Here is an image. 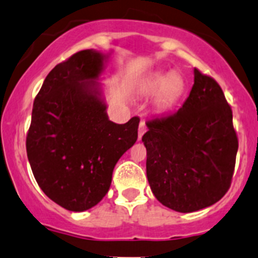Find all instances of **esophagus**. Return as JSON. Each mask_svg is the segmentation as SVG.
Returning <instances> with one entry per match:
<instances>
[{"label":"esophagus","mask_w":258,"mask_h":258,"mask_svg":"<svg viewBox=\"0 0 258 258\" xmlns=\"http://www.w3.org/2000/svg\"><path fill=\"white\" fill-rule=\"evenodd\" d=\"M146 130H147V127H146V123L143 121H141L140 126H138V140H141V138H142L143 135H145Z\"/></svg>","instance_id":"1"}]
</instances>
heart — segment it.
<instances>
[{
  "label": "heart",
  "instance_id": "b5f03b06",
  "mask_svg": "<svg viewBox=\"0 0 258 258\" xmlns=\"http://www.w3.org/2000/svg\"><path fill=\"white\" fill-rule=\"evenodd\" d=\"M183 89V81L175 74L157 73L146 80L143 93L148 96L156 95L157 110H164L174 101Z\"/></svg>",
  "mask_w": 258,
  "mask_h": 258
}]
</instances>
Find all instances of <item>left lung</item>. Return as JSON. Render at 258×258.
Here are the masks:
<instances>
[{
    "mask_svg": "<svg viewBox=\"0 0 258 258\" xmlns=\"http://www.w3.org/2000/svg\"><path fill=\"white\" fill-rule=\"evenodd\" d=\"M146 124V169L159 203L179 213H193L226 194L238 141L231 107L213 78L194 69V85L183 106Z\"/></svg>",
    "mask_w": 258,
    "mask_h": 258,
    "instance_id": "left-lung-1",
    "label": "left lung"
}]
</instances>
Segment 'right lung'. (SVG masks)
<instances>
[{
    "mask_svg": "<svg viewBox=\"0 0 258 258\" xmlns=\"http://www.w3.org/2000/svg\"><path fill=\"white\" fill-rule=\"evenodd\" d=\"M108 54L86 49L58 64L34 99L26 148L44 194L70 211L101 202L122 154L137 141L140 118L108 120L101 84Z\"/></svg>",
    "mask_w": 258,
    "mask_h": 258,
    "instance_id": "1",
    "label": "right lung"
}]
</instances>
